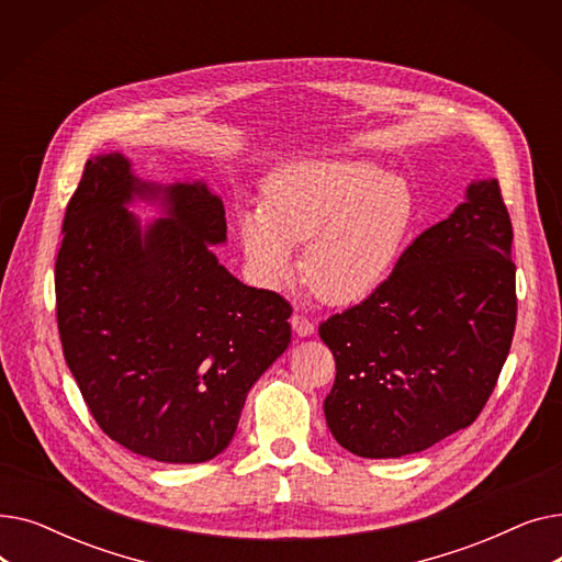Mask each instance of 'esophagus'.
<instances>
[{"label": "esophagus", "instance_id": "esophagus-1", "mask_svg": "<svg viewBox=\"0 0 562 562\" xmlns=\"http://www.w3.org/2000/svg\"><path fill=\"white\" fill-rule=\"evenodd\" d=\"M291 328L296 330L299 337H310V335H314V323H312L307 316H303V314H293V316H291Z\"/></svg>", "mask_w": 562, "mask_h": 562}]
</instances>
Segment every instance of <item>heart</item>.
Wrapping results in <instances>:
<instances>
[{
	"label": "heart",
	"mask_w": 562,
	"mask_h": 562,
	"mask_svg": "<svg viewBox=\"0 0 562 562\" xmlns=\"http://www.w3.org/2000/svg\"><path fill=\"white\" fill-rule=\"evenodd\" d=\"M415 221V198L398 175L356 159H301L278 166L261 206L239 212V241L259 284L278 289L303 276L333 307L367 301L382 286Z\"/></svg>",
	"instance_id": "b5f03b06"
}]
</instances>
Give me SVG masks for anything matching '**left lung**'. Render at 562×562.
Listing matches in <instances>:
<instances>
[{"instance_id":"8db88e82","label":"left lung","mask_w":562,"mask_h":562,"mask_svg":"<svg viewBox=\"0 0 562 562\" xmlns=\"http://www.w3.org/2000/svg\"><path fill=\"white\" fill-rule=\"evenodd\" d=\"M510 255L498 182H474L447 221L403 250L373 296L321 323L337 364L323 409L346 451L401 458L476 422L515 335Z\"/></svg>"}]
</instances>
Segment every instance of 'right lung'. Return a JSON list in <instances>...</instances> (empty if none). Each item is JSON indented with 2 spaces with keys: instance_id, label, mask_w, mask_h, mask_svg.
Returning <instances> with one entry per match:
<instances>
[{
  "instance_id": "1",
  "label": "right lung",
  "mask_w": 562,
  "mask_h": 562,
  "mask_svg": "<svg viewBox=\"0 0 562 562\" xmlns=\"http://www.w3.org/2000/svg\"><path fill=\"white\" fill-rule=\"evenodd\" d=\"M134 196L167 218L139 227ZM223 200L202 182H140L121 155L86 161L54 286L66 362L98 426L132 453L195 464L227 449L250 387L291 341V305L212 252Z\"/></svg>"
}]
</instances>
